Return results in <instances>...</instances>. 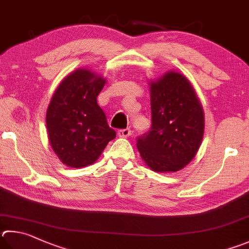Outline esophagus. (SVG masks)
<instances>
[{
  "label": "esophagus",
  "mask_w": 249,
  "mask_h": 249,
  "mask_svg": "<svg viewBox=\"0 0 249 249\" xmlns=\"http://www.w3.org/2000/svg\"><path fill=\"white\" fill-rule=\"evenodd\" d=\"M130 134H132V132H130L129 128H125V129H121L117 132V136L121 137V138H126V137H129Z\"/></svg>",
  "instance_id": "1"
}]
</instances>
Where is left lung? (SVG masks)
Here are the masks:
<instances>
[{"instance_id":"obj_1","label":"left lung","mask_w":249,"mask_h":249,"mask_svg":"<svg viewBox=\"0 0 249 249\" xmlns=\"http://www.w3.org/2000/svg\"><path fill=\"white\" fill-rule=\"evenodd\" d=\"M148 84L151 128L138 137V151L152 171L178 172L199 150L205 133L202 106L191 81L178 71H170Z\"/></svg>"}]
</instances>
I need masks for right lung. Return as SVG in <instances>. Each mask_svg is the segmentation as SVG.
<instances>
[{
  "mask_svg": "<svg viewBox=\"0 0 249 249\" xmlns=\"http://www.w3.org/2000/svg\"><path fill=\"white\" fill-rule=\"evenodd\" d=\"M106 78L78 69L63 79L49 103L46 123L52 150L63 164L85 168L94 163L116 133L107 125L97 97Z\"/></svg>",
  "mask_w": 249,
  "mask_h": 249,
  "instance_id": "1",
  "label": "right lung"
}]
</instances>
